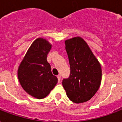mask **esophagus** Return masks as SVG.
<instances>
[{
	"instance_id": "esophagus-1",
	"label": "esophagus",
	"mask_w": 122,
	"mask_h": 122,
	"mask_svg": "<svg viewBox=\"0 0 122 122\" xmlns=\"http://www.w3.org/2000/svg\"><path fill=\"white\" fill-rule=\"evenodd\" d=\"M57 78H58V83H60V80H61V76H60V75H58V76H57Z\"/></svg>"
}]
</instances>
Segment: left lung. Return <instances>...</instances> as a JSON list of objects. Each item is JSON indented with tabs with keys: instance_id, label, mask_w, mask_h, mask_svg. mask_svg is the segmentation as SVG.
I'll return each instance as SVG.
<instances>
[{
	"instance_id": "obj_1",
	"label": "left lung",
	"mask_w": 122,
	"mask_h": 122,
	"mask_svg": "<svg viewBox=\"0 0 122 122\" xmlns=\"http://www.w3.org/2000/svg\"><path fill=\"white\" fill-rule=\"evenodd\" d=\"M71 72L62 80L68 98L79 104L89 101L101 85V67L87 43L80 37L65 41Z\"/></svg>"
}]
</instances>
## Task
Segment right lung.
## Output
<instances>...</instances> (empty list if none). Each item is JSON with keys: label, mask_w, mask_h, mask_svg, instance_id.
Masks as SVG:
<instances>
[{"label": "right lung", "mask_w": 122, "mask_h": 122, "mask_svg": "<svg viewBox=\"0 0 122 122\" xmlns=\"http://www.w3.org/2000/svg\"><path fill=\"white\" fill-rule=\"evenodd\" d=\"M51 48V45L46 39H37L29 48L18 70L23 88L38 99L46 97L58 82L47 61Z\"/></svg>", "instance_id": "obj_1"}]
</instances>
